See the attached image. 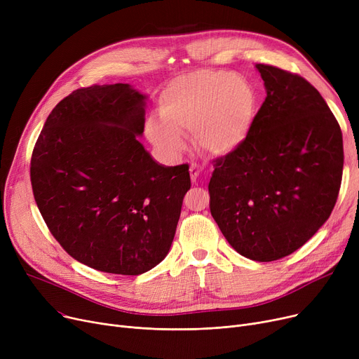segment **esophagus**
Instances as JSON below:
<instances>
[{
  "label": "esophagus",
  "mask_w": 359,
  "mask_h": 359,
  "mask_svg": "<svg viewBox=\"0 0 359 359\" xmlns=\"http://www.w3.org/2000/svg\"><path fill=\"white\" fill-rule=\"evenodd\" d=\"M189 173H191V179H192V182H194V183H196V180H198V177H199V175L202 173V167H201V165H198V164H191V167H189Z\"/></svg>",
  "instance_id": "34e87169"
}]
</instances>
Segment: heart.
I'll use <instances>...</instances> for the list:
<instances>
[{"instance_id": "1", "label": "heart", "mask_w": 359, "mask_h": 359, "mask_svg": "<svg viewBox=\"0 0 359 359\" xmlns=\"http://www.w3.org/2000/svg\"><path fill=\"white\" fill-rule=\"evenodd\" d=\"M256 107L253 88L225 71H196L168 83L158 97L160 119H149L147 134L161 153L177 157L194 132L199 148L227 156L246 141Z\"/></svg>"}]
</instances>
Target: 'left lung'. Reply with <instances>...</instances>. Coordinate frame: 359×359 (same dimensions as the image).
I'll return each instance as SVG.
<instances>
[{
  "label": "left lung",
  "instance_id": "8db88e82",
  "mask_svg": "<svg viewBox=\"0 0 359 359\" xmlns=\"http://www.w3.org/2000/svg\"><path fill=\"white\" fill-rule=\"evenodd\" d=\"M266 99L249 135L214 160L210 210L241 256L272 262L306 244L330 217L344 172L342 130L306 79L257 64Z\"/></svg>",
  "mask_w": 359,
  "mask_h": 359
}]
</instances>
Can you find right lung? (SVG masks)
<instances>
[{
  "instance_id": "obj_1",
  "label": "right lung",
  "mask_w": 359,
  "mask_h": 359,
  "mask_svg": "<svg viewBox=\"0 0 359 359\" xmlns=\"http://www.w3.org/2000/svg\"><path fill=\"white\" fill-rule=\"evenodd\" d=\"M145 96L129 84L72 91L33 148L30 180L49 231L84 265L141 275L172 246L189 165L165 167L138 141Z\"/></svg>"
}]
</instances>
